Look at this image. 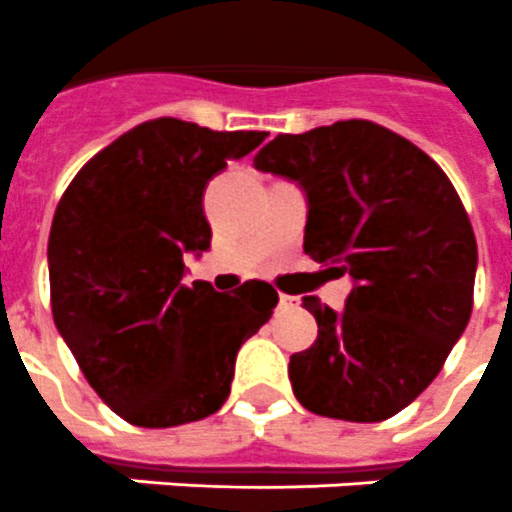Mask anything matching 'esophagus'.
Returning <instances> with one entry per match:
<instances>
[{"mask_svg":"<svg viewBox=\"0 0 512 512\" xmlns=\"http://www.w3.org/2000/svg\"><path fill=\"white\" fill-rule=\"evenodd\" d=\"M296 304H299V302H296L294 296H289V294H278V307H281V309H294Z\"/></svg>","mask_w":512,"mask_h":512,"instance_id":"esophagus-1","label":"esophagus"}]
</instances>
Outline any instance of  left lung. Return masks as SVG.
<instances>
[{"mask_svg": "<svg viewBox=\"0 0 512 512\" xmlns=\"http://www.w3.org/2000/svg\"><path fill=\"white\" fill-rule=\"evenodd\" d=\"M257 171L307 195L304 252L354 281L341 312L304 296L317 341L291 356L312 414L382 422L435 380L474 307L476 236L445 171L367 119L278 135Z\"/></svg>", "mask_w": 512, "mask_h": 512, "instance_id": "obj_1", "label": "left lung"}]
</instances>
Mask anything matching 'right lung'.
I'll list each match as a JSON object with an SVG mask.
<instances>
[{"label": "right lung", "mask_w": 512, "mask_h": 512, "mask_svg": "<svg viewBox=\"0 0 512 512\" xmlns=\"http://www.w3.org/2000/svg\"><path fill=\"white\" fill-rule=\"evenodd\" d=\"M268 132L150 119L77 171L49 234L51 312L90 388L135 427L216 414L236 351L278 304L265 281L218 294L184 286V255L210 247L203 192Z\"/></svg>", "instance_id": "1"}]
</instances>
